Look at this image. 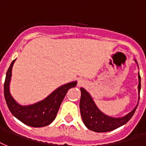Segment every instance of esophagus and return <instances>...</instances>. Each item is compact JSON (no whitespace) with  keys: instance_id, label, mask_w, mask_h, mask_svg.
Wrapping results in <instances>:
<instances>
[{"instance_id":"34e87169","label":"esophagus","mask_w":146,"mask_h":146,"mask_svg":"<svg viewBox=\"0 0 146 146\" xmlns=\"http://www.w3.org/2000/svg\"><path fill=\"white\" fill-rule=\"evenodd\" d=\"M85 83H86V82H85L82 78H78V87H81V86H84Z\"/></svg>"}]
</instances>
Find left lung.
Returning a JSON list of instances; mask_svg holds the SVG:
<instances>
[{"instance_id":"left-lung-1","label":"left lung","mask_w":146,"mask_h":146,"mask_svg":"<svg viewBox=\"0 0 146 146\" xmlns=\"http://www.w3.org/2000/svg\"><path fill=\"white\" fill-rule=\"evenodd\" d=\"M135 62L137 61L135 60ZM139 67V66H138ZM139 95L141 90V77L139 72ZM81 100L79 107H80L81 116L82 118L84 124L87 128L96 132H107L113 130H115L124 125L132 117L135 112L138 104L127 115L122 117H111L104 114L99 110L94 101L91 97L89 92L83 88H81Z\"/></svg>"}]
</instances>
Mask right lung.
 Instances as JSON below:
<instances>
[{"label":"right lung","mask_w":146,"mask_h":146,"mask_svg":"<svg viewBox=\"0 0 146 146\" xmlns=\"http://www.w3.org/2000/svg\"><path fill=\"white\" fill-rule=\"evenodd\" d=\"M15 60L11 62L7 70L4 86L5 98L8 109L17 119L28 126L41 127L49 125L56 117L66 93L71 88L77 85V82H72L60 86L47 97L36 104L29 106H22L14 100L9 89L11 70Z\"/></svg>","instance_id":"add662e5"}]
</instances>
